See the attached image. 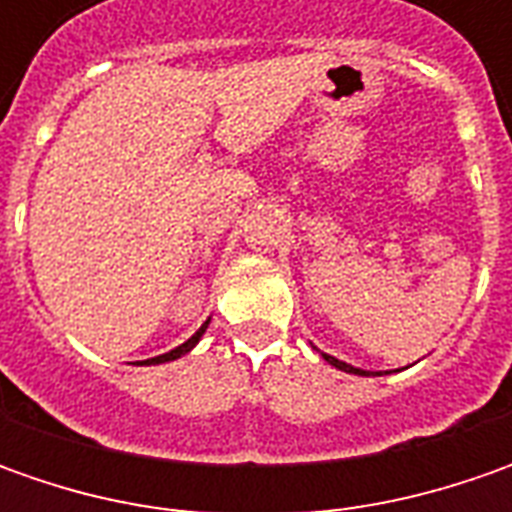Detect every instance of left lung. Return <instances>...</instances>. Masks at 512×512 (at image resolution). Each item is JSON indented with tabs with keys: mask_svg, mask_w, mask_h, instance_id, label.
<instances>
[{
	"mask_svg": "<svg viewBox=\"0 0 512 512\" xmlns=\"http://www.w3.org/2000/svg\"><path fill=\"white\" fill-rule=\"evenodd\" d=\"M322 356H325V362H327V364H333V367H339V370H344V373H356V376H370L367 370H359V367H353V364L339 362L336 356H327V353H322Z\"/></svg>",
	"mask_w": 512,
	"mask_h": 512,
	"instance_id": "1",
	"label": "left lung"
}]
</instances>
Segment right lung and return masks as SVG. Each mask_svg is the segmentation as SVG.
I'll list each match as a JSON object with an SVG mask.
<instances>
[{
    "label": "right lung",
    "instance_id": "right-lung-1",
    "mask_svg": "<svg viewBox=\"0 0 512 512\" xmlns=\"http://www.w3.org/2000/svg\"><path fill=\"white\" fill-rule=\"evenodd\" d=\"M205 330H207V322H205V325H202V327H199V330H196V333H193V336H190V339H187L185 344H179L176 350H170V353H165V356H156V359H148V362H142V364L173 362V359H179V356H185L187 350H193V347H196V342L202 339V333H205Z\"/></svg>",
    "mask_w": 512,
    "mask_h": 512
}]
</instances>
